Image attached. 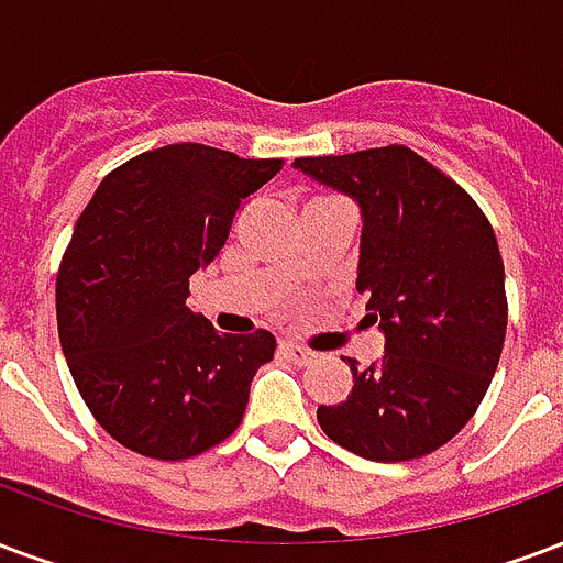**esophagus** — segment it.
<instances>
[{
    "label": "esophagus",
    "instance_id": "34e87169",
    "mask_svg": "<svg viewBox=\"0 0 563 563\" xmlns=\"http://www.w3.org/2000/svg\"><path fill=\"white\" fill-rule=\"evenodd\" d=\"M280 349H283V355L289 357V361H295V364H307V361H313V352H310V349H303V345L292 343V340H283Z\"/></svg>",
    "mask_w": 563,
    "mask_h": 563
}]
</instances>
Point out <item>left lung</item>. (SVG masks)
Segmentation results:
<instances>
[{"label": "left lung", "instance_id": "1", "mask_svg": "<svg viewBox=\"0 0 563 563\" xmlns=\"http://www.w3.org/2000/svg\"><path fill=\"white\" fill-rule=\"evenodd\" d=\"M295 166L357 199V292L385 331V357L376 366L349 357L355 387L343 402L319 406V427L364 460H420L474 418L498 369L507 292L493 223L409 145Z\"/></svg>", "mask_w": 563, "mask_h": 563}]
</instances>
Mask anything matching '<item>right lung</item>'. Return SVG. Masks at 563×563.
<instances>
[{
    "instance_id": "obj_1",
    "label": "right lung",
    "mask_w": 563,
    "mask_h": 563,
    "mask_svg": "<svg viewBox=\"0 0 563 563\" xmlns=\"http://www.w3.org/2000/svg\"><path fill=\"white\" fill-rule=\"evenodd\" d=\"M280 169V157L164 145L115 166L82 208L56 277L62 352L91 418L128 451L190 460L239 430L277 340L218 334L185 307L187 286Z\"/></svg>"
}]
</instances>
